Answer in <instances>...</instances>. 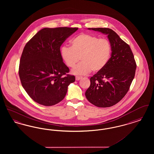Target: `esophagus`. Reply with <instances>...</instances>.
<instances>
[{
  "label": "esophagus",
  "mask_w": 154,
  "mask_h": 154,
  "mask_svg": "<svg viewBox=\"0 0 154 154\" xmlns=\"http://www.w3.org/2000/svg\"><path fill=\"white\" fill-rule=\"evenodd\" d=\"M81 79V77H79V76L75 77V80L76 81L80 80Z\"/></svg>",
  "instance_id": "obj_1"
}]
</instances>
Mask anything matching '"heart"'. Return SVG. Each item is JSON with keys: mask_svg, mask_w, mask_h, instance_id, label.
<instances>
[{"mask_svg": "<svg viewBox=\"0 0 154 154\" xmlns=\"http://www.w3.org/2000/svg\"><path fill=\"white\" fill-rule=\"evenodd\" d=\"M71 47L63 46L60 48L61 58L69 67H73L80 60V63L75 66L72 73L85 75L92 70L99 72L107 64L110 58L111 47L106 38L81 33L70 41Z\"/></svg>", "mask_w": 154, "mask_h": 154, "instance_id": "1", "label": "heart"}]
</instances>
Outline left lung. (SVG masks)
Segmentation results:
<instances>
[{
	"label": "left lung",
	"instance_id": "1",
	"mask_svg": "<svg viewBox=\"0 0 154 154\" xmlns=\"http://www.w3.org/2000/svg\"><path fill=\"white\" fill-rule=\"evenodd\" d=\"M107 35L111 47L107 64L90 79L85 92L88 101L99 107H109L119 102L129 89L136 63L129 45L109 28H88Z\"/></svg>",
	"mask_w": 154,
	"mask_h": 154
}]
</instances>
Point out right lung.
Wrapping results in <instances>:
<instances>
[{
    "label": "right lung",
    "mask_w": 154,
    "mask_h": 154,
    "mask_svg": "<svg viewBox=\"0 0 154 154\" xmlns=\"http://www.w3.org/2000/svg\"><path fill=\"white\" fill-rule=\"evenodd\" d=\"M77 28H45L26 44L20 59L19 76L23 88L36 102L55 105L65 97L75 77L67 74L60 47Z\"/></svg>",
    "instance_id": "add662e5"
}]
</instances>
